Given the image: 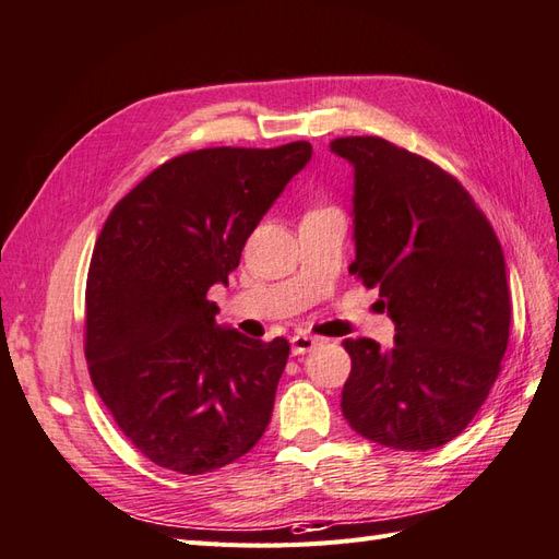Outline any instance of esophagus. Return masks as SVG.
Instances as JSON below:
<instances>
[{
  "instance_id": "34e87169",
  "label": "esophagus",
  "mask_w": 559,
  "mask_h": 559,
  "mask_svg": "<svg viewBox=\"0 0 559 559\" xmlns=\"http://www.w3.org/2000/svg\"><path fill=\"white\" fill-rule=\"evenodd\" d=\"M319 345V338H314V335H307V333H297L290 338V347H293V355H305V353H311Z\"/></svg>"
}]
</instances>
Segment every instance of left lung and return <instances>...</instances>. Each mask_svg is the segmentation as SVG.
Instances as JSON below:
<instances>
[{"instance_id":"1","label":"left lung","mask_w":559,"mask_h":559,"mask_svg":"<svg viewBox=\"0 0 559 559\" xmlns=\"http://www.w3.org/2000/svg\"><path fill=\"white\" fill-rule=\"evenodd\" d=\"M355 166L349 264L395 323V345L343 341L353 369L343 417L373 443L424 452L476 417L510 341L500 240L455 176L373 135L335 138Z\"/></svg>"}]
</instances>
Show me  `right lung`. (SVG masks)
<instances>
[{
  "instance_id": "obj_1",
  "label": "right lung",
  "mask_w": 559,
  "mask_h": 559,
  "mask_svg": "<svg viewBox=\"0 0 559 559\" xmlns=\"http://www.w3.org/2000/svg\"><path fill=\"white\" fill-rule=\"evenodd\" d=\"M309 159L305 140L186 152L104 221L85 285L90 379L123 436L164 469H221L266 431L290 345L218 329L206 293L228 283Z\"/></svg>"
}]
</instances>
